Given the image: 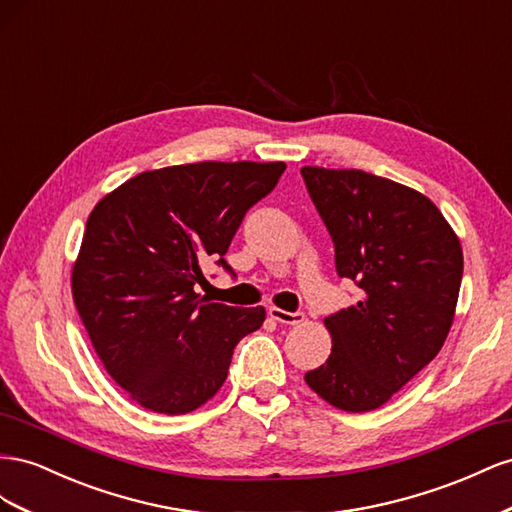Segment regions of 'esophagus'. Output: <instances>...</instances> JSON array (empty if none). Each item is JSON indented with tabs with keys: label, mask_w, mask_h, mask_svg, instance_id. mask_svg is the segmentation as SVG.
Masks as SVG:
<instances>
[{
	"label": "esophagus",
	"mask_w": 512,
	"mask_h": 512,
	"mask_svg": "<svg viewBox=\"0 0 512 512\" xmlns=\"http://www.w3.org/2000/svg\"><path fill=\"white\" fill-rule=\"evenodd\" d=\"M268 315L279 321V324H285V326H298L304 321V313H289V311L279 309V306H270Z\"/></svg>",
	"instance_id": "1"
}]
</instances>
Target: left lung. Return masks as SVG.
Here are the masks:
<instances>
[{"label":"left lung","instance_id":"obj_1","mask_svg":"<svg viewBox=\"0 0 512 512\" xmlns=\"http://www.w3.org/2000/svg\"><path fill=\"white\" fill-rule=\"evenodd\" d=\"M334 242L337 272L362 298L324 319L328 360L304 382L343 412L382 407L440 354L459 300L463 251L435 203L360 169L302 167Z\"/></svg>","mask_w":512,"mask_h":512}]
</instances>
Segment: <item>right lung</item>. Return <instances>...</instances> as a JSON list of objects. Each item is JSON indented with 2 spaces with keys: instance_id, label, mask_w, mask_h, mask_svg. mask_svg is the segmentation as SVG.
Here are the masks:
<instances>
[{
  "instance_id": "add662e5",
  "label": "right lung",
  "mask_w": 512,
  "mask_h": 512,
  "mask_svg": "<svg viewBox=\"0 0 512 512\" xmlns=\"http://www.w3.org/2000/svg\"><path fill=\"white\" fill-rule=\"evenodd\" d=\"M285 163L173 165L137 173L87 216L70 289L102 367L156 414H188L227 379L233 347L266 319L201 298V261L223 255Z\"/></svg>"
}]
</instances>
